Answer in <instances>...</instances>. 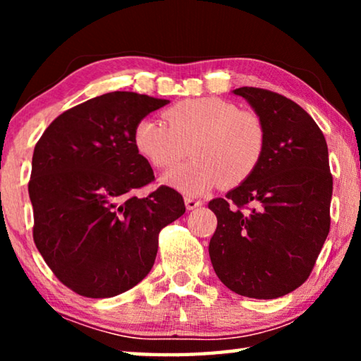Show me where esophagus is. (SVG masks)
<instances>
[{"label": "esophagus", "instance_id": "esophagus-1", "mask_svg": "<svg viewBox=\"0 0 361 361\" xmlns=\"http://www.w3.org/2000/svg\"><path fill=\"white\" fill-rule=\"evenodd\" d=\"M185 204H186L188 210H194V209H197V207L202 205V200L194 199V197H185Z\"/></svg>", "mask_w": 361, "mask_h": 361}]
</instances>
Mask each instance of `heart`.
<instances>
[{
  "label": "heart",
  "instance_id": "b5f03b06",
  "mask_svg": "<svg viewBox=\"0 0 361 361\" xmlns=\"http://www.w3.org/2000/svg\"><path fill=\"white\" fill-rule=\"evenodd\" d=\"M164 120L138 121L133 145L152 167L162 170L180 162L189 146L194 159L164 178L189 195L202 194L218 183L223 188L242 185L264 157V122L232 102L218 97L183 100L164 111Z\"/></svg>",
  "mask_w": 361,
  "mask_h": 361
}]
</instances>
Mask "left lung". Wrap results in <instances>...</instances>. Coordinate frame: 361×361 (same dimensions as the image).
Instances as JSON below:
<instances>
[{
  "label": "left lung",
  "mask_w": 361,
  "mask_h": 361,
  "mask_svg": "<svg viewBox=\"0 0 361 361\" xmlns=\"http://www.w3.org/2000/svg\"><path fill=\"white\" fill-rule=\"evenodd\" d=\"M267 130L258 169L209 209L218 224L209 253L218 279L237 295L274 299L309 279L331 224L328 146L307 111L259 87L234 90Z\"/></svg>",
  "instance_id": "left-lung-1"
}]
</instances>
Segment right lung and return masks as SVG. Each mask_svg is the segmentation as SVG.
<instances>
[{
  "label": "right lung",
  "instance_id": "add662e5",
  "mask_svg": "<svg viewBox=\"0 0 361 361\" xmlns=\"http://www.w3.org/2000/svg\"><path fill=\"white\" fill-rule=\"evenodd\" d=\"M169 100L109 92L66 109L33 151L28 192L33 240L60 282L85 298H111L142 282L159 232L186 212L183 195L159 186L133 145V129Z\"/></svg>",
  "mask_w": 361,
  "mask_h": 361
}]
</instances>
